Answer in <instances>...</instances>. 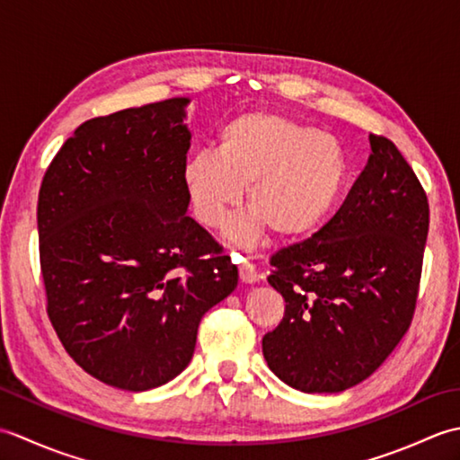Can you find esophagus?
Masks as SVG:
<instances>
[{
  "mask_svg": "<svg viewBox=\"0 0 460 460\" xmlns=\"http://www.w3.org/2000/svg\"><path fill=\"white\" fill-rule=\"evenodd\" d=\"M237 262H239V277H241V280L245 282V285H252V282H257L259 275H257L255 265H251L249 261L241 259V257H239Z\"/></svg>",
  "mask_w": 460,
  "mask_h": 460,
  "instance_id": "obj_1",
  "label": "esophagus"
}]
</instances>
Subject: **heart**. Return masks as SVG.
<instances>
[{
    "instance_id": "heart-1",
    "label": "heart",
    "mask_w": 460,
    "mask_h": 460,
    "mask_svg": "<svg viewBox=\"0 0 460 460\" xmlns=\"http://www.w3.org/2000/svg\"><path fill=\"white\" fill-rule=\"evenodd\" d=\"M349 173L338 136L285 114L251 111L221 126L215 154L185 160L181 185L205 227H219L247 188L251 217L229 227V237L247 245L267 227L280 239L316 231L338 208Z\"/></svg>"
}]
</instances>
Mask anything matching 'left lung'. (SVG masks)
Here are the masks:
<instances>
[{
  "instance_id": "1",
  "label": "left lung",
  "mask_w": 460,
  "mask_h": 460,
  "mask_svg": "<svg viewBox=\"0 0 460 460\" xmlns=\"http://www.w3.org/2000/svg\"><path fill=\"white\" fill-rule=\"evenodd\" d=\"M340 211L310 239L279 251L269 285L285 318L262 338L272 374L305 394L367 379L411 322L429 233L427 195L384 136Z\"/></svg>"
}]
</instances>
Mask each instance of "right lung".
<instances>
[{
	"label": "right lung",
	"instance_id": "obj_1",
	"mask_svg": "<svg viewBox=\"0 0 460 460\" xmlns=\"http://www.w3.org/2000/svg\"><path fill=\"white\" fill-rule=\"evenodd\" d=\"M188 104L175 96L86 120L39 191L49 318L76 364L126 392L180 376L203 314L239 282L188 215Z\"/></svg>",
	"mask_w": 460,
	"mask_h": 460
}]
</instances>
